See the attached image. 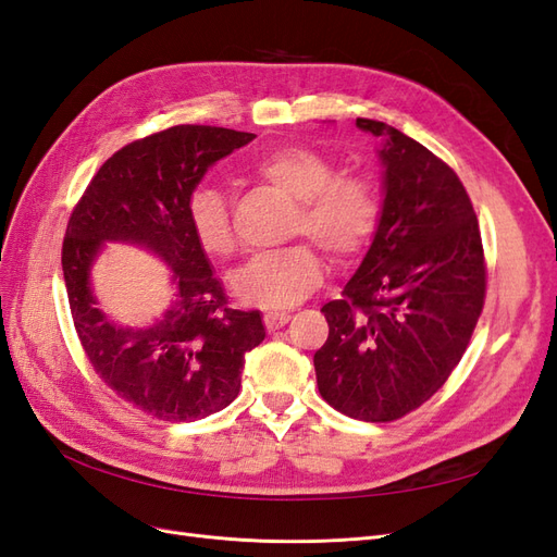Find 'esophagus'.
<instances>
[{
  "instance_id": "34e87169",
  "label": "esophagus",
  "mask_w": 557,
  "mask_h": 557,
  "mask_svg": "<svg viewBox=\"0 0 557 557\" xmlns=\"http://www.w3.org/2000/svg\"><path fill=\"white\" fill-rule=\"evenodd\" d=\"M288 320H290V313H285V311H267L264 313V325L269 332L283 327Z\"/></svg>"
}]
</instances>
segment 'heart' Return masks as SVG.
I'll list each match as a JSON object with an SVG mask.
<instances>
[{
	"instance_id": "b5f03b06",
	"label": "heart",
	"mask_w": 557,
	"mask_h": 557,
	"mask_svg": "<svg viewBox=\"0 0 557 557\" xmlns=\"http://www.w3.org/2000/svg\"><path fill=\"white\" fill-rule=\"evenodd\" d=\"M252 176L295 201L290 234H305L325 248L336 264L356 260L379 225V197L360 174H334V164L307 146H281L260 156ZM188 221L197 246L209 258L234 248L227 197L215 185H197L188 199ZM325 262L309 244H293L248 258L230 276L232 293L250 307L283 309L313 293Z\"/></svg>"
}]
</instances>
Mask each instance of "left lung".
Listing matches in <instances>:
<instances>
[{
    "instance_id": "obj_1",
    "label": "left lung",
    "mask_w": 557,
    "mask_h": 557,
    "mask_svg": "<svg viewBox=\"0 0 557 557\" xmlns=\"http://www.w3.org/2000/svg\"><path fill=\"white\" fill-rule=\"evenodd\" d=\"M356 125L381 139L383 205L344 297L320 309L330 336L313 367L330 407L391 423L428 401L460 362L483 311L485 260L458 174L391 125Z\"/></svg>"
}]
</instances>
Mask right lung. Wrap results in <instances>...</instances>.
Wrapping results in <instances>:
<instances>
[{"mask_svg": "<svg viewBox=\"0 0 557 557\" xmlns=\"http://www.w3.org/2000/svg\"><path fill=\"white\" fill-rule=\"evenodd\" d=\"M252 139L176 125L132 141L99 166L66 225L62 274L81 346L117 397L158 420L193 423L225 409L239 395L246 352L264 339L260 311L227 305L188 221L209 166ZM104 243L139 245L173 269V305L150 326H121L98 309L89 272Z\"/></svg>", "mask_w": 557, "mask_h": 557, "instance_id": "1", "label": "right lung"}]
</instances>
